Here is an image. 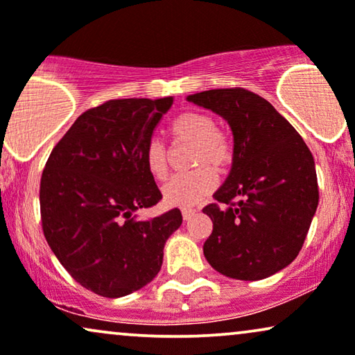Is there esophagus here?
<instances>
[{
	"instance_id": "1",
	"label": "esophagus",
	"mask_w": 355,
	"mask_h": 355,
	"mask_svg": "<svg viewBox=\"0 0 355 355\" xmlns=\"http://www.w3.org/2000/svg\"><path fill=\"white\" fill-rule=\"evenodd\" d=\"M182 214H183V219H185V221H188V219H190L191 216H195L196 209H193V208H183V209H182Z\"/></svg>"
}]
</instances>
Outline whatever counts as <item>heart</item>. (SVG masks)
<instances>
[{
	"mask_svg": "<svg viewBox=\"0 0 355 355\" xmlns=\"http://www.w3.org/2000/svg\"><path fill=\"white\" fill-rule=\"evenodd\" d=\"M177 141L193 142L195 149L191 154V165L196 167L188 173L175 175L165 183L164 200L168 205L190 208L211 195L216 188L218 172L230 168L234 160V146L231 139L216 129V123L208 114L187 111L178 114L170 125ZM144 164L152 177L165 180L168 175L167 149L159 139L147 142L144 150Z\"/></svg>",
	"mask_w": 355,
	"mask_h": 355,
	"instance_id": "1",
	"label": "heart"
}]
</instances>
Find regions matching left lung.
<instances>
[{
  "instance_id": "obj_1",
  "label": "left lung",
  "mask_w": 355,
  "mask_h": 355,
  "mask_svg": "<svg viewBox=\"0 0 355 355\" xmlns=\"http://www.w3.org/2000/svg\"><path fill=\"white\" fill-rule=\"evenodd\" d=\"M187 100L226 119L234 136L231 172L214 193L216 203L203 208L213 221L206 260L237 280L280 272L302 250L320 201L311 152L297 129L249 89H208Z\"/></svg>"
}]
</instances>
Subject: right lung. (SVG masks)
Masks as SVG:
<instances>
[{"label":"right lung","mask_w":355,"mask_h":355,"mask_svg":"<svg viewBox=\"0 0 355 355\" xmlns=\"http://www.w3.org/2000/svg\"><path fill=\"white\" fill-rule=\"evenodd\" d=\"M173 98L110 100L80 114L49 155L40 178L47 244L73 280L106 298L152 282L164 245L182 224L173 208L139 219L162 193L144 164L147 142Z\"/></svg>","instance_id":"1"}]
</instances>
